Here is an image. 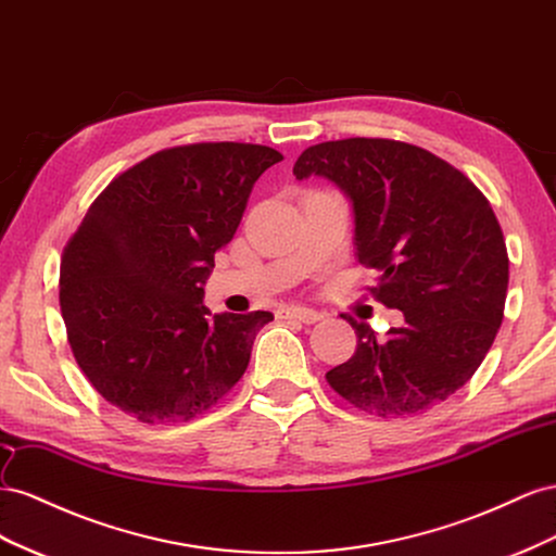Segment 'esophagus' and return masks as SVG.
I'll return each mask as SVG.
<instances>
[{
	"label": "esophagus",
	"mask_w": 556,
	"mask_h": 556,
	"mask_svg": "<svg viewBox=\"0 0 556 556\" xmlns=\"http://www.w3.org/2000/svg\"><path fill=\"white\" fill-rule=\"evenodd\" d=\"M281 319H293V321H300V324H316L321 321V314L314 312V309H307V307H287L279 312Z\"/></svg>",
	"instance_id": "34e87169"
}]
</instances>
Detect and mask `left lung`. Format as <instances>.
Masks as SVG:
<instances>
[{"instance_id":"obj_1","label":"left lung","mask_w":556,"mask_h":556,"mask_svg":"<svg viewBox=\"0 0 556 556\" xmlns=\"http://www.w3.org/2000/svg\"><path fill=\"white\" fill-rule=\"evenodd\" d=\"M295 179L336 181L354 202L356 258L377 273L375 300L405 324L326 372L368 415H421L480 368L503 321L510 261L498 218L464 172L415 144L379 137L324 141L300 153Z\"/></svg>"}]
</instances>
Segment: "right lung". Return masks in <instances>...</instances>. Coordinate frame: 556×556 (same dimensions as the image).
<instances>
[{
  "instance_id": "obj_1",
  "label": "right lung",
  "mask_w": 556,
  "mask_h": 556,
  "mask_svg": "<svg viewBox=\"0 0 556 556\" xmlns=\"http://www.w3.org/2000/svg\"><path fill=\"white\" fill-rule=\"evenodd\" d=\"M283 155L202 141L157 151L94 198L62 249L72 354L104 401L141 424L190 421L240 382L269 312L214 314L202 283L253 184Z\"/></svg>"
}]
</instances>
